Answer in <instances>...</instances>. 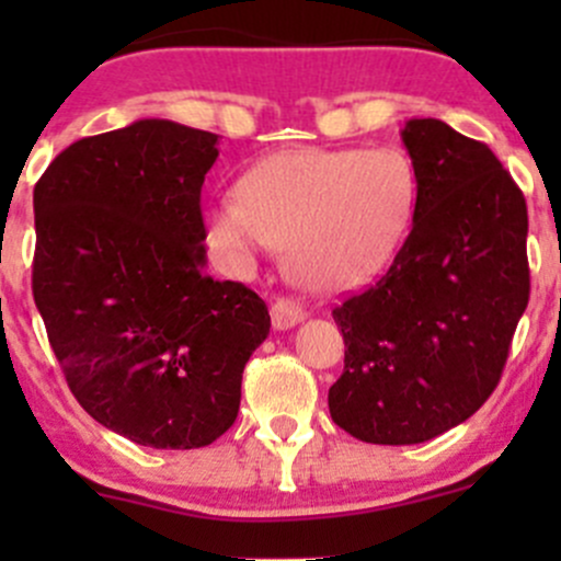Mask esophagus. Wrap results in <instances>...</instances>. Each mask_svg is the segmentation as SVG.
Returning a JSON list of instances; mask_svg holds the SVG:
<instances>
[{
  "instance_id": "34e87169",
  "label": "esophagus",
  "mask_w": 561,
  "mask_h": 561,
  "mask_svg": "<svg viewBox=\"0 0 561 561\" xmlns=\"http://www.w3.org/2000/svg\"><path fill=\"white\" fill-rule=\"evenodd\" d=\"M304 317H307V312H304L301 304H296L293 298H276V301L271 304V322H274L276 331L296 328Z\"/></svg>"
}]
</instances>
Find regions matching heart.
Wrapping results in <instances>:
<instances>
[{"instance_id": "heart-1", "label": "heart", "mask_w": 561, "mask_h": 561, "mask_svg": "<svg viewBox=\"0 0 561 561\" xmlns=\"http://www.w3.org/2000/svg\"><path fill=\"white\" fill-rule=\"evenodd\" d=\"M239 197L208 214L214 244L241 263L287 247L298 282L347 290L380 274L399 249L415 206V173L390 149H293L247 171Z\"/></svg>"}]
</instances>
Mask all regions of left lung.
<instances>
[{"label": "left lung", "instance_id": "obj_1", "mask_svg": "<svg viewBox=\"0 0 561 561\" xmlns=\"http://www.w3.org/2000/svg\"><path fill=\"white\" fill-rule=\"evenodd\" d=\"M401 140L417 181L393 263L333 309L344 371L328 390L336 426L375 445H417L494 393L529 304L526 201L494 151L439 118Z\"/></svg>", "mask_w": 561, "mask_h": 561}]
</instances>
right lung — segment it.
<instances>
[{
	"mask_svg": "<svg viewBox=\"0 0 561 561\" xmlns=\"http://www.w3.org/2000/svg\"><path fill=\"white\" fill-rule=\"evenodd\" d=\"M219 135L168 118L67 146L35 186L32 293L78 404L160 450L233 426L268 307L206 274L201 190Z\"/></svg>",
	"mask_w": 561,
	"mask_h": 561,
	"instance_id": "right-lung-1",
	"label": "right lung"
}]
</instances>
